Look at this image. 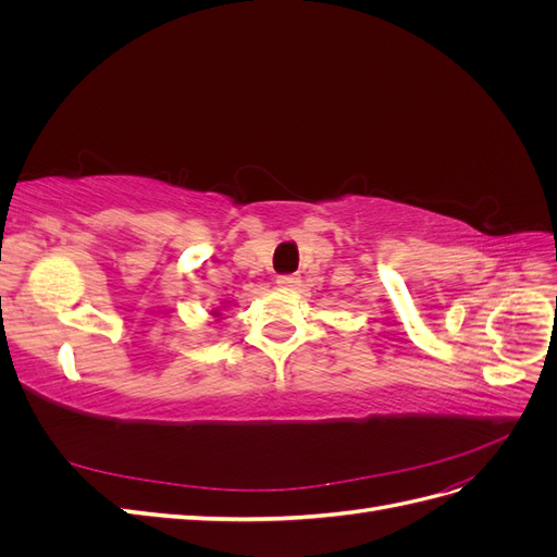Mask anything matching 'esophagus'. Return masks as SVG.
<instances>
[{"label":"esophagus","instance_id":"esophagus-1","mask_svg":"<svg viewBox=\"0 0 557 557\" xmlns=\"http://www.w3.org/2000/svg\"><path fill=\"white\" fill-rule=\"evenodd\" d=\"M276 283L281 285V288H295V285L299 283V278L288 274V276H278V278H276Z\"/></svg>","mask_w":557,"mask_h":557}]
</instances>
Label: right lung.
<instances>
[{"mask_svg": "<svg viewBox=\"0 0 557 557\" xmlns=\"http://www.w3.org/2000/svg\"><path fill=\"white\" fill-rule=\"evenodd\" d=\"M221 311H223V309H213V311H211V315H213V318H221V315H223Z\"/></svg>", "mask_w": 557, "mask_h": 557, "instance_id": "obj_1", "label": "right lung"}]
</instances>
